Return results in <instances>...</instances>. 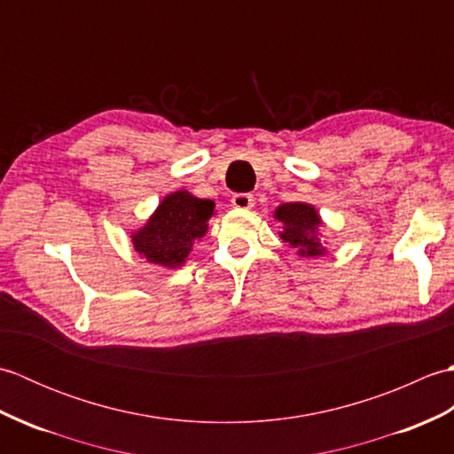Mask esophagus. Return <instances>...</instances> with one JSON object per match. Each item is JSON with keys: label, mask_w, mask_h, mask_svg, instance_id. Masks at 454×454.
<instances>
[{"label": "esophagus", "mask_w": 454, "mask_h": 454, "mask_svg": "<svg viewBox=\"0 0 454 454\" xmlns=\"http://www.w3.org/2000/svg\"><path fill=\"white\" fill-rule=\"evenodd\" d=\"M232 207L238 210H247L254 207V197L247 195V192H238L232 197Z\"/></svg>", "instance_id": "1"}]
</instances>
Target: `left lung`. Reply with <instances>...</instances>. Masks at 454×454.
<instances>
[{
  "label": "left lung",
  "instance_id": "8db88e82",
  "mask_svg": "<svg viewBox=\"0 0 454 454\" xmlns=\"http://www.w3.org/2000/svg\"><path fill=\"white\" fill-rule=\"evenodd\" d=\"M275 220L283 224L278 236L283 242L294 247L298 255L317 257L325 254L320 234H317L322 218L312 205H308V202H285V205L277 207Z\"/></svg>",
  "mask_w": 454,
  "mask_h": 454
}]
</instances>
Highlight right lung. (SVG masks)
I'll use <instances>...</instances> for the list:
<instances>
[{"label": "right lung", "instance_id": "right-lung-1", "mask_svg": "<svg viewBox=\"0 0 454 454\" xmlns=\"http://www.w3.org/2000/svg\"><path fill=\"white\" fill-rule=\"evenodd\" d=\"M215 202L192 197L189 191H176L163 197L146 224L130 238L134 249L146 262L176 269L185 263L192 244L207 234Z\"/></svg>", "mask_w": 454, "mask_h": 454}]
</instances>
